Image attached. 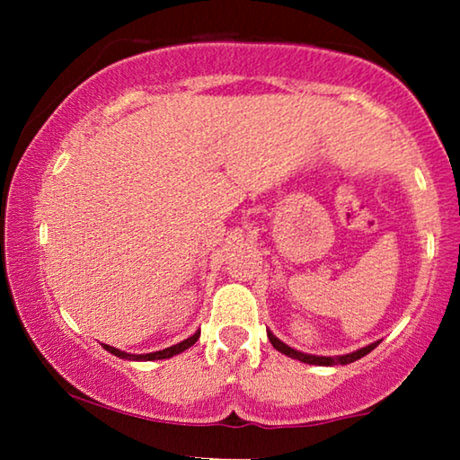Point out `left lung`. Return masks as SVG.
I'll list each match as a JSON object with an SVG mask.
<instances>
[{"label":"left lung","instance_id":"1","mask_svg":"<svg viewBox=\"0 0 460 460\" xmlns=\"http://www.w3.org/2000/svg\"><path fill=\"white\" fill-rule=\"evenodd\" d=\"M268 339L271 345H274V349H278L279 353H284L288 357H292V359H298L302 363H310V365H347V363H353L357 359H361V357H365L367 353H371L373 349L377 347V342H371V345L359 349V351L355 353H349V355H341V357H318V355H306V353H300L296 351V349L284 345L282 341H279L278 337H274V334L268 332Z\"/></svg>","mask_w":460,"mask_h":460}]
</instances>
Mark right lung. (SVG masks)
<instances>
[{
    "mask_svg": "<svg viewBox=\"0 0 460 460\" xmlns=\"http://www.w3.org/2000/svg\"><path fill=\"white\" fill-rule=\"evenodd\" d=\"M199 337H200V331H199V332H194L192 337H189L186 341L178 342V345H172V347L164 349V351H155V353H147V355H131V353H123V351H119V349L109 347V345H103V349H105V351H109V353H113V355L121 357V359H129V361H154V359H168V357H172V355H178V353L186 351V349L192 347L194 342L199 341Z\"/></svg>",
    "mask_w": 460,
    "mask_h": 460,
    "instance_id": "obj_1",
    "label": "right lung"
}]
</instances>
